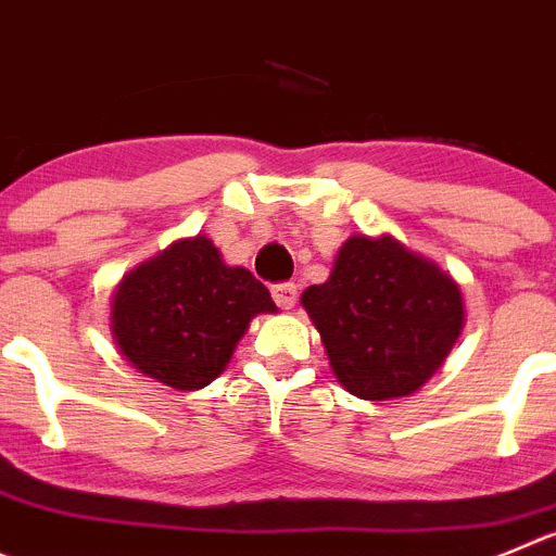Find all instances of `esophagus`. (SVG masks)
<instances>
[{
  "mask_svg": "<svg viewBox=\"0 0 556 556\" xmlns=\"http://www.w3.org/2000/svg\"><path fill=\"white\" fill-rule=\"evenodd\" d=\"M273 300L281 308H294V303H298V287H294L292 281H283V283H275L273 287Z\"/></svg>",
  "mask_w": 556,
  "mask_h": 556,
  "instance_id": "esophagus-1",
  "label": "esophagus"
}]
</instances>
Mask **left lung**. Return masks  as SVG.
I'll return each instance as SVG.
<instances>
[{
    "label": "left lung",
    "instance_id": "1",
    "mask_svg": "<svg viewBox=\"0 0 556 556\" xmlns=\"http://www.w3.org/2000/svg\"><path fill=\"white\" fill-rule=\"evenodd\" d=\"M300 300L338 382L366 401L415 393L464 327L458 283L393 237L343 242L330 281Z\"/></svg>",
    "mask_w": 556,
    "mask_h": 556
}]
</instances>
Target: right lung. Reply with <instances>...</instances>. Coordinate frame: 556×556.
Here are the masks:
<instances>
[{
  "label": "right lung",
  "mask_w": 556,
  "mask_h": 556,
  "mask_svg": "<svg viewBox=\"0 0 556 556\" xmlns=\"http://www.w3.org/2000/svg\"><path fill=\"white\" fill-rule=\"evenodd\" d=\"M275 311L267 287L229 267L207 240L174 242L119 283L111 332L141 374L177 390H199L229 363L248 321Z\"/></svg>",
  "instance_id": "add662e5"
}]
</instances>
